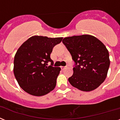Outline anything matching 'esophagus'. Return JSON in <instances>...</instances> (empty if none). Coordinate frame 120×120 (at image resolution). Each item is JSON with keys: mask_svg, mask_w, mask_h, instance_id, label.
Instances as JSON below:
<instances>
[{"mask_svg": "<svg viewBox=\"0 0 120 120\" xmlns=\"http://www.w3.org/2000/svg\"><path fill=\"white\" fill-rule=\"evenodd\" d=\"M67 67H64V66H61V70H64V69H65Z\"/></svg>", "mask_w": 120, "mask_h": 120, "instance_id": "34e87169", "label": "esophagus"}]
</instances>
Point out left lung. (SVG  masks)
<instances>
[{
  "instance_id": "8db88e82",
  "label": "left lung",
  "mask_w": 120,
  "mask_h": 120,
  "mask_svg": "<svg viewBox=\"0 0 120 120\" xmlns=\"http://www.w3.org/2000/svg\"><path fill=\"white\" fill-rule=\"evenodd\" d=\"M62 43L76 63L73 75L68 78L70 84L86 92L98 88L106 78L110 65L105 45L90 35L65 37Z\"/></svg>"
}]
</instances>
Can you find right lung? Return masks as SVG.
<instances>
[{"label":"right lung","instance_id":"1","mask_svg":"<svg viewBox=\"0 0 120 120\" xmlns=\"http://www.w3.org/2000/svg\"><path fill=\"white\" fill-rule=\"evenodd\" d=\"M62 37L48 38L35 35L26 40L17 51L14 60V74L19 86L28 94L42 96L56 86L60 67L47 66L53 61L50 54Z\"/></svg>","mask_w":120,"mask_h":120}]
</instances>
